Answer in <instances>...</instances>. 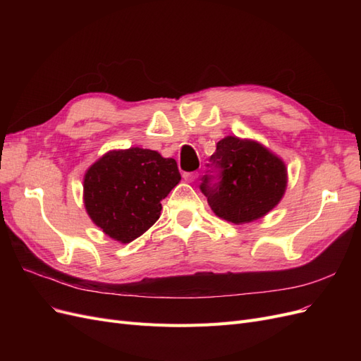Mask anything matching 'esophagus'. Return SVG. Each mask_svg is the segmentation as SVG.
<instances>
[{"instance_id":"obj_1","label":"esophagus","mask_w":361,"mask_h":361,"mask_svg":"<svg viewBox=\"0 0 361 361\" xmlns=\"http://www.w3.org/2000/svg\"><path fill=\"white\" fill-rule=\"evenodd\" d=\"M182 176H183V179L187 180V182H194L195 179L199 178V173L197 171H185Z\"/></svg>"}]
</instances>
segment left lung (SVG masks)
<instances>
[{"mask_svg":"<svg viewBox=\"0 0 361 361\" xmlns=\"http://www.w3.org/2000/svg\"><path fill=\"white\" fill-rule=\"evenodd\" d=\"M200 190L211 209L235 224L268 214L286 190V167L256 141L226 137L216 143Z\"/></svg>","mask_w":361,"mask_h":361,"instance_id":"8db88e82","label":"left lung"}]
</instances>
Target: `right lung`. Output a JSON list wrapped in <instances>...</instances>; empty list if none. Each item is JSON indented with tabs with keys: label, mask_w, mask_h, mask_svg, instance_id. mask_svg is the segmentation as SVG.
I'll return each instance as SVG.
<instances>
[{
	"label": "right lung",
	"mask_w": 361,
	"mask_h": 361,
	"mask_svg": "<svg viewBox=\"0 0 361 361\" xmlns=\"http://www.w3.org/2000/svg\"><path fill=\"white\" fill-rule=\"evenodd\" d=\"M179 180L176 161L155 150L108 152L85 173V209L102 232L126 244L158 220L161 200Z\"/></svg>",
	"instance_id": "add662e5"
}]
</instances>
